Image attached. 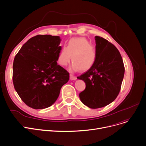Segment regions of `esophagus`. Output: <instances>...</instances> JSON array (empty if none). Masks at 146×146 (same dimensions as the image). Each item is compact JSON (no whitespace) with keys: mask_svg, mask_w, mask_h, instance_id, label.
I'll return each instance as SVG.
<instances>
[{"mask_svg":"<svg viewBox=\"0 0 146 146\" xmlns=\"http://www.w3.org/2000/svg\"><path fill=\"white\" fill-rule=\"evenodd\" d=\"M70 80H76V77L72 74H70Z\"/></svg>","mask_w":146,"mask_h":146,"instance_id":"obj_1","label":"esophagus"}]
</instances>
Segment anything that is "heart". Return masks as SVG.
Listing matches in <instances>:
<instances>
[{
    "label": "heart",
    "mask_w": 146,
    "mask_h": 146,
    "mask_svg": "<svg viewBox=\"0 0 146 146\" xmlns=\"http://www.w3.org/2000/svg\"><path fill=\"white\" fill-rule=\"evenodd\" d=\"M97 52L96 47L90 44L84 37L73 38L68 40L58 56V62L66 66L71 58L70 69L72 71H85L90 70L96 63Z\"/></svg>",
    "instance_id": "b5f03b06"
}]
</instances>
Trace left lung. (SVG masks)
Returning a JSON list of instances; mask_svg holds the SVG:
<instances>
[{
  "instance_id": "1",
  "label": "left lung",
  "mask_w": 146,
  "mask_h": 146,
  "mask_svg": "<svg viewBox=\"0 0 146 146\" xmlns=\"http://www.w3.org/2000/svg\"><path fill=\"white\" fill-rule=\"evenodd\" d=\"M97 57L90 69L77 77L86 88L80 93L82 103L96 109L105 107L117 98L124 75V66L117 48L106 39L96 36Z\"/></svg>"
}]
</instances>
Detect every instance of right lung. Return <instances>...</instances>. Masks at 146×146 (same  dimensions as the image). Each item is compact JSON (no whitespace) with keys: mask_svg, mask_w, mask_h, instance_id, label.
I'll return each instance as SVG.
<instances>
[{"mask_svg":"<svg viewBox=\"0 0 146 146\" xmlns=\"http://www.w3.org/2000/svg\"><path fill=\"white\" fill-rule=\"evenodd\" d=\"M61 39L58 36L36 35L23 45L15 57L13 82L22 100L34 109L52 106L69 73L58 65Z\"/></svg>","mask_w":146,"mask_h":146,"instance_id":"add662e5","label":"right lung"}]
</instances>
